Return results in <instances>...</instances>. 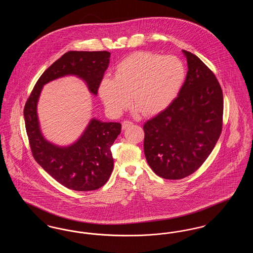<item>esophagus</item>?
Masks as SVG:
<instances>
[{
  "label": "esophagus",
  "mask_w": 253,
  "mask_h": 253,
  "mask_svg": "<svg viewBox=\"0 0 253 253\" xmlns=\"http://www.w3.org/2000/svg\"><path fill=\"white\" fill-rule=\"evenodd\" d=\"M132 124V123L131 122V121H123V122H122V129H123V130H125V129H127L128 127H130Z\"/></svg>",
  "instance_id": "34e87169"
}]
</instances>
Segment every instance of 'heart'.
<instances>
[{
  "instance_id": "heart-1",
  "label": "heart",
  "mask_w": 253,
  "mask_h": 253,
  "mask_svg": "<svg viewBox=\"0 0 253 253\" xmlns=\"http://www.w3.org/2000/svg\"><path fill=\"white\" fill-rule=\"evenodd\" d=\"M185 80L186 67L177 57L136 51L118 63L115 78L100 81L98 95L113 116L121 115L132 101L144 116H156L175 100Z\"/></svg>"
}]
</instances>
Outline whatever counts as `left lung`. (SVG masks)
Instances as JSON below:
<instances>
[{"label":"left lung","mask_w":253,"mask_h":253,"mask_svg":"<svg viewBox=\"0 0 253 253\" xmlns=\"http://www.w3.org/2000/svg\"><path fill=\"white\" fill-rule=\"evenodd\" d=\"M182 53L188 73L180 93L143 126L146 160L165 179L193 173L211 155L222 131L223 93L214 74L193 53Z\"/></svg>","instance_id":"8db88e82"}]
</instances>
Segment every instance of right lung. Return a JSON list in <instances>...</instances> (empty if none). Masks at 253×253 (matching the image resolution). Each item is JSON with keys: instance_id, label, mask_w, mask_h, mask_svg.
<instances>
[{"instance_id": "1", "label": "right lung", "mask_w": 253, "mask_h": 253, "mask_svg": "<svg viewBox=\"0 0 253 253\" xmlns=\"http://www.w3.org/2000/svg\"><path fill=\"white\" fill-rule=\"evenodd\" d=\"M110 56L107 51L65 53L40 77L24 106L25 129L35 160L55 180L74 191H94L107 182L114 168L111 146L121 133V124L93 118L77 140L60 146L47 140L42 132L38 102L44 85L67 76L84 81L89 92L96 96Z\"/></svg>"}]
</instances>
